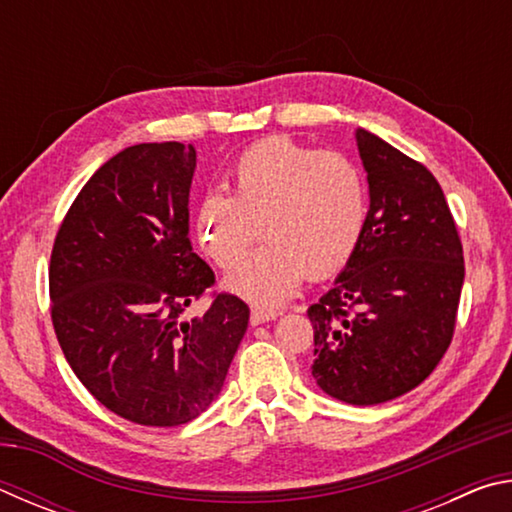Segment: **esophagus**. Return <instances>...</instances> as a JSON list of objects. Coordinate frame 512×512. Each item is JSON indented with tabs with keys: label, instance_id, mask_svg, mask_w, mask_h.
<instances>
[{
	"label": "esophagus",
	"instance_id": "obj_1",
	"mask_svg": "<svg viewBox=\"0 0 512 512\" xmlns=\"http://www.w3.org/2000/svg\"><path fill=\"white\" fill-rule=\"evenodd\" d=\"M277 316H280V311H275V309L253 307L250 309V325H262V323H268V320H275Z\"/></svg>",
	"mask_w": 512,
	"mask_h": 512
}]
</instances>
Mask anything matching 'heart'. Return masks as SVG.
I'll return each mask as SVG.
<instances>
[{"instance_id": "obj_1", "label": "heart", "mask_w": 512, "mask_h": 512, "mask_svg": "<svg viewBox=\"0 0 512 512\" xmlns=\"http://www.w3.org/2000/svg\"><path fill=\"white\" fill-rule=\"evenodd\" d=\"M370 221L368 178L341 151L268 137L239 155L230 194H207L194 230L221 268L245 254L263 225L267 244L225 277V289L257 307H277L300 282L327 277L357 255Z\"/></svg>"}]
</instances>
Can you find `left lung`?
I'll use <instances>...</instances> for the list:
<instances>
[{"label": "left lung", "mask_w": 512, "mask_h": 512, "mask_svg": "<svg viewBox=\"0 0 512 512\" xmlns=\"http://www.w3.org/2000/svg\"><path fill=\"white\" fill-rule=\"evenodd\" d=\"M370 221L363 244L316 305L311 375L336 400L372 406L427 379L452 343L463 246L424 164L359 128Z\"/></svg>", "instance_id": "left-lung-1"}]
</instances>
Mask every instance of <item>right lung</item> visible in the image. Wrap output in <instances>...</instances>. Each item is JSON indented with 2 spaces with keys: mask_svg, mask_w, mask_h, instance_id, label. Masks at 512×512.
I'll return each mask as SVG.
<instances>
[{
  "mask_svg": "<svg viewBox=\"0 0 512 512\" xmlns=\"http://www.w3.org/2000/svg\"><path fill=\"white\" fill-rule=\"evenodd\" d=\"M192 144L128 146L74 198L51 250L56 339L97 400L144 427H178L221 393L250 309L216 293L180 320L214 273L189 241Z\"/></svg>",
  "mask_w": 512,
  "mask_h": 512,
  "instance_id": "obj_1",
  "label": "right lung"
}]
</instances>
